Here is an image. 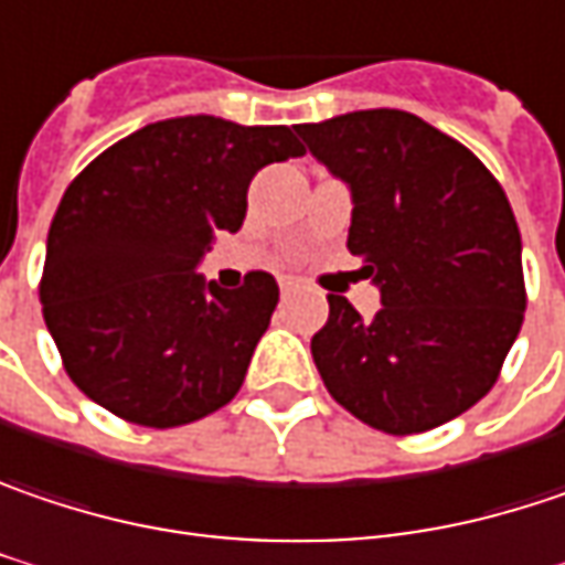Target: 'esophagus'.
<instances>
[{
	"label": "esophagus",
	"mask_w": 565,
	"mask_h": 565,
	"mask_svg": "<svg viewBox=\"0 0 565 565\" xmlns=\"http://www.w3.org/2000/svg\"><path fill=\"white\" fill-rule=\"evenodd\" d=\"M294 287H297V284L290 281V278H281V297H290V294H294Z\"/></svg>",
	"instance_id": "1"
}]
</instances>
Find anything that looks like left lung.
Instances as JSON below:
<instances>
[{
  "mask_svg": "<svg viewBox=\"0 0 565 565\" xmlns=\"http://www.w3.org/2000/svg\"><path fill=\"white\" fill-rule=\"evenodd\" d=\"M297 134L349 184V249L383 303L364 319L329 294L310 342L326 390L386 435L467 413L499 381L527 303L502 184L463 143L396 108L297 124Z\"/></svg>",
  "mask_w": 565,
  "mask_h": 565,
  "instance_id": "8db88e82",
  "label": "left lung"
}]
</instances>
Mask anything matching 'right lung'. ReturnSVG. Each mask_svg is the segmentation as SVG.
<instances>
[{
  "instance_id": "add662e5",
  "label": "right lung",
  "mask_w": 565,
  "mask_h": 565,
  "mask_svg": "<svg viewBox=\"0 0 565 565\" xmlns=\"http://www.w3.org/2000/svg\"><path fill=\"white\" fill-rule=\"evenodd\" d=\"M303 156L290 127L211 115L156 120L66 188L41 278L44 322L73 383L117 418L175 428L226 406L278 307V281H204L216 233L246 220L258 169Z\"/></svg>"
}]
</instances>
